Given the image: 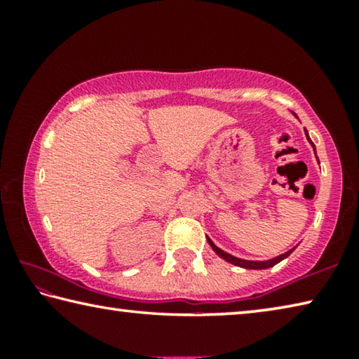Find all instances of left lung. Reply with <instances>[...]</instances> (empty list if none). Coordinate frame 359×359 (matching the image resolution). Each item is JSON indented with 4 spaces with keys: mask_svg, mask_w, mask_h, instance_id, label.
<instances>
[{
    "mask_svg": "<svg viewBox=\"0 0 359 359\" xmlns=\"http://www.w3.org/2000/svg\"><path fill=\"white\" fill-rule=\"evenodd\" d=\"M306 136H307V141L311 142V145H312L313 150H315V145H313V142H312V139L309 137V133H307V130H306ZM315 156H317V151H315ZM317 160H318V158H317ZM208 242H209V245L212 247V250H214V252L218 255V257L223 258L224 261H228V263H231V264L239 266V267H244V269H267V267L276 266L277 263H280L282 259L288 258L290 255L293 253V250H294V248H291V250L285 252V253H282V255H278V257L272 258V259H266V261H250V259L236 258V257H233V255H229V253H226V252H223L222 248H218V247L214 244V242H212L209 238H208Z\"/></svg>",
    "mask_w": 359,
    "mask_h": 359,
    "instance_id": "obj_1",
    "label": "left lung"
}]
</instances>
